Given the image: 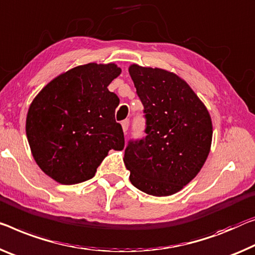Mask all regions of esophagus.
Masks as SVG:
<instances>
[{
	"mask_svg": "<svg viewBox=\"0 0 255 255\" xmlns=\"http://www.w3.org/2000/svg\"><path fill=\"white\" fill-rule=\"evenodd\" d=\"M128 123H130V121L128 120H124V121H122V128H123V131H124V133H127V131H128Z\"/></svg>",
	"mask_w": 255,
	"mask_h": 255,
	"instance_id": "esophagus-1",
	"label": "esophagus"
}]
</instances>
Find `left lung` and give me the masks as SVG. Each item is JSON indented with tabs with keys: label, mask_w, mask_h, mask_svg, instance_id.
Instances as JSON below:
<instances>
[{
	"label": "left lung",
	"mask_w": 255,
	"mask_h": 255,
	"mask_svg": "<svg viewBox=\"0 0 255 255\" xmlns=\"http://www.w3.org/2000/svg\"><path fill=\"white\" fill-rule=\"evenodd\" d=\"M128 73L146 120V136L128 140L125 148L130 181L148 195H173L197 175L209 156L210 114L175 74L138 65L130 66Z\"/></svg>",
	"instance_id": "1"
}]
</instances>
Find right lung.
Wrapping results in <instances>:
<instances>
[{
	"instance_id": "obj_1",
	"label": "right lung",
	"mask_w": 255,
	"mask_h": 255,
	"mask_svg": "<svg viewBox=\"0 0 255 255\" xmlns=\"http://www.w3.org/2000/svg\"><path fill=\"white\" fill-rule=\"evenodd\" d=\"M121 74L115 64L78 66L51 81L28 109L26 134L41 170L62 185L95 177L111 149L122 150L115 121L120 99L107 87Z\"/></svg>"
}]
</instances>
